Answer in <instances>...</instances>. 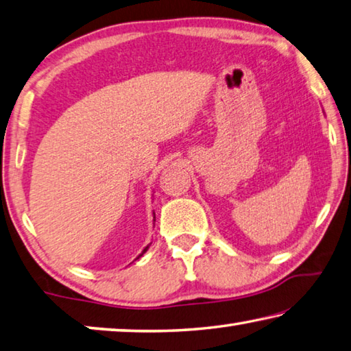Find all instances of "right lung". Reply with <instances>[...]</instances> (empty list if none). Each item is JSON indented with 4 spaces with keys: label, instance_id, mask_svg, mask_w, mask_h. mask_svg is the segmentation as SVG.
<instances>
[{
    "label": "right lung",
    "instance_id": "1",
    "mask_svg": "<svg viewBox=\"0 0 351 351\" xmlns=\"http://www.w3.org/2000/svg\"><path fill=\"white\" fill-rule=\"evenodd\" d=\"M154 220H156V214H154ZM147 248H149V245H147V247L143 250V251H141V254L138 256V257H141V256H143L145 253H146V251H147ZM138 257H137V259H138Z\"/></svg>",
    "mask_w": 351,
    "mask_h": 351
}]
</instances>
